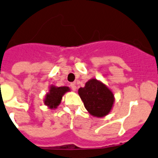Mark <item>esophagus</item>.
Returning a JSON list of instances; mask_svg holds the SVG:
<instances>
[{
	"mask_svg": "<svg viewBox=\"0 0 158 158\" xmlns=\"http://www.w3.org/2000/svg\"><path fill=\"white\" fill-rule=\"evenodd\" d=\"M70 87H71V90H72V91H76V89H77V87H76V86H75V83H71V85H70Z\"/></svg>",
	"mask_w": 158,
	"mask_h": 158,
	"instance_id": "obj_1",
	"label": "esophagus"
}]
</instances>
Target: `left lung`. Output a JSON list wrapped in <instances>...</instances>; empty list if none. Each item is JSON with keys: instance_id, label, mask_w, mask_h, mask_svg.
<instances>
[{"instance_id": "1", "label": "left lung", "mask_w": 158, "mask_h": 158, "mask_svg": "<svg viewBox=\"0 0 158 158\" xmlns=\"http://www.w3.org/2000/svg\"><path fill=\"white\" fill-rule=\"evenodd\" d=\"M78 93L87 112L95 117L107 116L115 101L112 91L96 79L88 80L85 87L79 88Z\"/></svg>"}]
</instances>
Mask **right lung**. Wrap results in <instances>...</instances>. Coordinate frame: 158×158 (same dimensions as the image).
Instances as JSON below:
<instances>
[{
    "label": "right lung",
    "instance_id": "obj_1",
    "mask_svg": "<svg viewBox=\"0 0 158 158\" xmlns=\"http://www.w3.org/2000/svg\"><path fill=\"white\" fill-rule=\"evenodd\" d=\"M70 91L68 87H55L51 85L50 87L48 93L45 96L44 104L50 109L57 108L62 101V98L66 92Z\"/></svg>",
    "mask_w": 158,
    "mask_h": 158
}]
</instances>
